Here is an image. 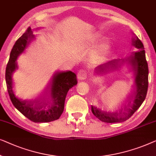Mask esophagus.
Listing matches in <instances>:
<instances>
[{
    "mask_svg": "<svg viewBox=\"0 0 156 156\" xmlns=\"http://www.w3.org/2000/svg\"><path fill=\"white\" fill-rule=\"evenodd\" d=\"M77 78L79 80H85V79H86L87 78V72L84 71V70H80V71H79L78 73Z\"/></svg>",
    "mask_w": 156,
    "mask_h": 156,
    "instance_id": "34e87169",
    "label": "esophagus"
}]
</instances>
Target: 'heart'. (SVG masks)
<instances>
[{
	"instance_id": "b5f03b06",
	"label": "heart",
	"mask_w": 156,
	"mask_h": 156,
	"mask_svg": "<svg viewBox=\"0 0 156 156\" xmlns=\"http://www.w3.org/2000/svg\"><path fill=\"white\" fill-rule=\"evenodd\" d=\"M101 37H102V34L99 32H95L89 37L88 39V43L90 44H94L96 42H98L100 40ZM112 47V41L109 39H106L100 44L99 47L97 50V51L95 52V54L93 56V60L98 61L99 60L100 58H102V56H104L105 54L108 53L109 50H110Z\"/></svg>"
}]
</instances>
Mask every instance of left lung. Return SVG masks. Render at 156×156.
Masks as SVG:
<instances>
[{
    "mask_svg": "<svg viewBox=\"0 0 156 156\" xmlns=\"http://www.w3.org/2000/svg\"><path fill=\"white\" fill-rule=\"evenodd\" d=\"M131 45L137 49L131 53V56L124 59H114L100 65L95 69V74H105L110 70H117L126 63L130 66L134 77V93L133 100L124 110L107 111L100 107L92 105V112L100 121L107 123L122 122L126 121L139 108L146 98L148 86V68L143 43L136 36L133 37Z\"/></svg>",
    "mask_w": 156,
    "mask_h": 156,
    "instance_id": "1",
    "label": "left lung"
}]
</instances>
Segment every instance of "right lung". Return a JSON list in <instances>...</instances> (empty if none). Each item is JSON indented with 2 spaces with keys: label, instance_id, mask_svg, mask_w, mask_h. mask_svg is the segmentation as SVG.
Wrapping results in <instances>:
<instances>
[{
  "label": "right lung",
  "instance_id": "obj_1",
  "mask_svg": "<svg viewBox=\"0 0 156 156\" xmlns=\"http://www.w3.org/2000/svg\"><path fill=\"white\" fill-rule=\"evenodd\" d=\"M34 39L33 30L29 27L15 41L5 70L6 85L10 100L17 110L34 122H49L58 119L63 113L68 92L77 84V79L76 74L71 71L56 72L52 76L49 89L44 97L34 101L20 98L13 90L12 74L18 68V56Z\"/></svg>",
  "mask_w": 156,
  "mask_h": 156
}]
</instances>
